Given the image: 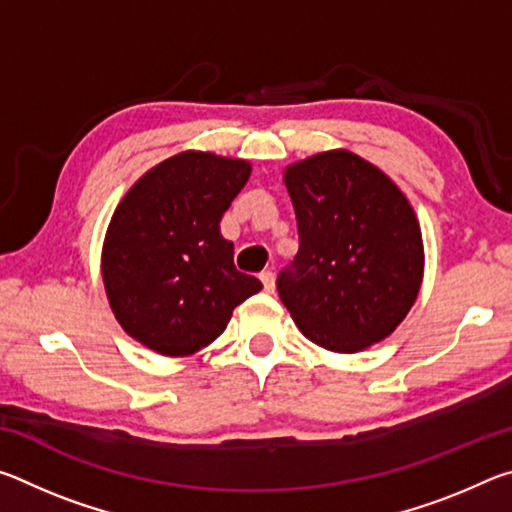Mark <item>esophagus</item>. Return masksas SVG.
<instances>
[{"instance_id": "34e87169", "label": "esophagus", "mask_w": 512, "mask_h": 512, "mask_svg": "<svg viewBox=\"0 0 512 512\" xmlns=\"http://www.w3.org/2000/svg\"><path fill=\"white\" fill-rule=\"evenodd\" d=\"M259 280H262L266 293H273L275 291V275L271 271H264L262 275H259Z\"/></svg>"}]
</instances>
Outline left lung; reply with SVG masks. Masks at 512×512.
<instances>
[{
  "mask_svg": "<svg viewBox=\"0 0 512 512\" xmlns=\"http://www.w3.org/2000/svg\"><path fill=\"white\" fill-rule=\"evenodd\" d=\"M300 248L277 293L311 343L329 352L370 348L409 314L424 275L418 216L375 164L348 149L284 169Z\"/></svg>",
  "mask_w": 512,
  "mask_h": 512,
  "instance_id": "left-lung-1",
  "label": "left lung"
}]
</instances>
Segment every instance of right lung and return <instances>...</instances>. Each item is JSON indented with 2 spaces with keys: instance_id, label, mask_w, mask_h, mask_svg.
Here are the masks:
<instances>
[{
  "instance_id": "1",
  "label": "right lung",
  "mask_w": 512,
  "mask_h": 512,
  "mask_svg": "<svg viewBox=\"0 0 512 512\" xmlns=\"http://www.w3.org/2000/svg\"><path fill=\"white\" fill-rule=\"evenodd\" d=\"M248 160L183 151L121 198L101 250V277L121 329L162 357L219 339L262 282L235 268L221 216L250 178Z\"/></svg>"
}]
</instances>
